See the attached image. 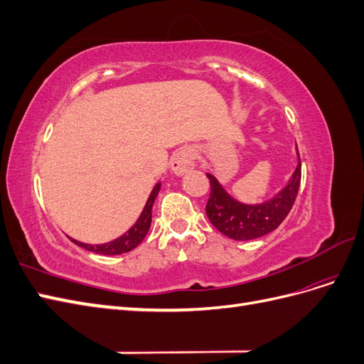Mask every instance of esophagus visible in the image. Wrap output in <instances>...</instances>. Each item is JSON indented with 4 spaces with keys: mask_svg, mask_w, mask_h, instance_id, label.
<instances>
[{
    "mask_svg": "<svg viewBox=\"0 0 364 364\" xmlns=\"http://www.w3.org/2000/svg\"><path fill=\"white\" fill-rule=\"evenodd\" d=\"M171 170L174 174L182 176L194 167V153L188 147L176 150L171 156Z\"/></svg>",
    "mask_w": 364,
    "mask_h": 364,
    "instance_id": "1",
    "label": "esophagus"
}]
</instances>
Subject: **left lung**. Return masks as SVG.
I'll return each mask as SVG.
<instances>
[{
  "label": "left lung",
  "instance_id": "obj_1",
  "mask_svg": "<svg viewBox=\"0 0 364 364\" xmlns=\"http://www.w3.org/2000/svg\"><path fill=\"white\" fill-rule=\"evenodd\" d=\"M297 151V150H296ZM211 183V194L206 203L209 222L226 237L246 241L259 238L277 229L289 215L301 185V158L297 151V165L289 183L272 199L249 205L234 199L211 173H206Z\"/></svg>",
  "mask_w": 364,
  "mask_h": 364
}]
</instances>
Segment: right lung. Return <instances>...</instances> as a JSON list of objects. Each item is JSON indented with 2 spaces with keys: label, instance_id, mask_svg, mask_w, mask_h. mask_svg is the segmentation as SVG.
Masks as SVG:
<instances>
[{
  "label": "right lung",
  "instance_id": "right-lung-1",
  "mask_svg": "<svg viewBox=\"0 0 364 364\" xmlns=\"http://www.w3.org/2000/svg\"><path fill=\"white\" fill-rule=\"evenodd\" d=\"M159 190H161V182H158L155 185V188L151 190L149 199H147V203H146L144 209H142L141 215L138 217L136 223L121 237L109 241V243H105V245H86V243H82V241H77L74 238H71V241L77 246H80L86 250H91L94 253H100V255H121V253L134 250L141 243V241L144 240V237L149 232L150 225H151V208H153V203H155V199H156Z\"/></svg>",
  "mask_w": 364,
  "mask_h": 364
}]
</instances>
